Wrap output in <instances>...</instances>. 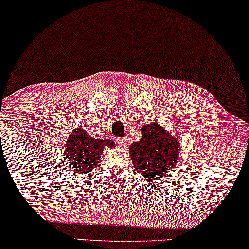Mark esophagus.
<instances>
[{"label":"esophagus","mask_w":249,"mask_h":249,"mask_svg":"<svg viewBox=\"0 0 249 249\" xmlns=\"http://www.w3.org/2000/svg\"><path fill=\"white\" fill-rule=\"evenodd\" d=\"M118 143L122 147H127L129 145V138L128 137H119L118 138Z\"/></svg>","instance_id":"34e87169"}]
</instances>
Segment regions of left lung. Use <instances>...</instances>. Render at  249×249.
Listing matches in <instances>:
<instances>
[{
  "mask_svg": "<svg viewBox=\"0 0 249 249\" xmlns=\"http://www.w3.org/2000/svg\"><path fill=\"white\" fill-rule=\"evenodd\" d=\"M179 148L178 140L151 122L142 128V140L131 144L129 153L137 172L157 182L177 162Z\"/></svg>",
  "mask_w": 249,
  "mask_h": 249,
  "instance_id": "left-lung-1",
  "label": "left lung"
}]
</instances>
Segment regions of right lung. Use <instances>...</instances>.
I'll use <instances>...</instances> for the list:
<instances>
[{
  "mask_svg": "<svg viewBox=\"0 0 249 249\" xmlns=\"http://www.w3.org/2000/svg\"><path fill=\"white\" fill-rule=\"evenodd\" d=\"M105 146L109 148L114 144L109 140H96L82 128H77L66 140L64 148L65 160L69 161L74 174L89 173L98 164Z\"/></svg>",
  "mask_w": 249,
  "mask_h": 249,
  "instance_id": "add662e5",
  "label": "right lung"
}]
</instances>
